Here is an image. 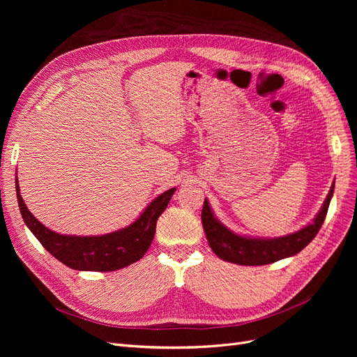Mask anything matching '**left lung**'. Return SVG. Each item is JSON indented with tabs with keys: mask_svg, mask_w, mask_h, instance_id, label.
Here are the masks:
<instances>
[{
	"mask_svg": "<svg viewBox=\"0 0 357 357\" xmlns=\"http://www.w3.org/2000/svg\"><path fill=\"white\" fill-rule=\"evenodd\" d=\"M333 192L334 185H331V190L323 204L321 211L317 214L311 224L296 233L284 237L253 238L234 234L214 217L207 199L204 201L201 213L202 227L210 243V248L220 259L245 266L269 265L280 259L299 253L317 236L326 220Z\"/></svg>",
	"mask_w": 357,
	"mask_h": 357,
	"instance_id": "8db88e82",
	"label": "left lung"
}]
</instances>
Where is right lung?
Instances as JSON below:
<instances>
[{
	"label": "right lung",
	"mask_w": 357,
	"mask_h": 357,
	"mask_svg": "<svg viewBox=\"0 0 357 357\" xmlns=\"http://www.w3.org/2000/svg\"><path fill=\"white\" fill-rule=\"evenodd\" d=\"M17 201L24 222L42 246L63 265L75 271L111 272L123 269L140 260L152 245L159 215L166 210L175 188L167 190L149 204L142 215L128 227L104 236H65L58 234L33 217L20 195L15 181Z\"/></svg>",
	"instance_id": "obj_1"
}]
</instances>
